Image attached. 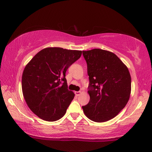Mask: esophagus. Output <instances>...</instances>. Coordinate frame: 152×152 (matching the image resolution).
I'll return each mask as SVG.
<instances>
[{
  "label": "esophagus",
  "mask_w": 152,
  "mask_h": 152,
  "mask_svg": "<svg viewBox=\"0 0 152 152\" xmlns=\"http://www.w3.org/2000/svg\"><path fill=\"white\" fill-rule=\"evenodd\" d=\"M75 94H76V96H80V95L81 94V92L80 91H76Z\"/></svg>",
  "instance_id": "1"
}]
</instances>
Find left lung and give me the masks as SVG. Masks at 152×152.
I'll use <instances>...</instances> for the list:
<instances>
[{
    "label": "left lung",
    "instance_id": "left-lung-1",
    "mask_svg": "<svg viewBox=\"0 0 152 152\" xmlns=\"http://www.w3.org/2000/svg\"><path fill=\"white\" fill-rule=\"evenodd\" d=\"M89 76L90 101L82 107L94 122L112 119L125 107L132 91V78L125 64L111 51L93 49L82 51Z\"/></svg>",
    "mask_w": 152,
    "mask_h": 152
}]
</instances>
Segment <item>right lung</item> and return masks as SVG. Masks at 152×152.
Returning <instances> with one entry per match:
<instances>
[{
	"mask_svg": "<svg viewBox=\"0 0 152 152\" xmlns=\"http://www.w3.org/2000/svg\"><path fill=\"white\" fill-rule=\"evenodd\" d=\"M82 51L47 48L28 63L22 75V91L31 110L47 121L61 119L74 97L68 89L66 72Z\"/></svg>",
	"mask_w": 152,
	"mask_h": 152,
	"instance_id": "add662e5",
	"label": "right lung"
}]
</instances>
